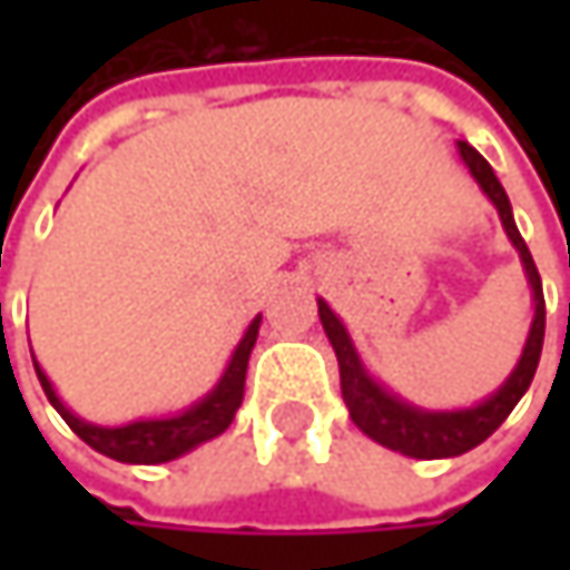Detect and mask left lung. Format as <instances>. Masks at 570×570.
<instances>
[{
	"mask_svg": "<svg viewBox=\"0 0 570 570\" xmlns=\"http://www.w3.org/2000/svg\"><path fill=\"white\" fill-rule=\"evenodd\" d=\"M459 158L469 168V174L475 177V184L482 187V194L495 204L502 227L512 240V247L521 257L524 277L531 286V303H534V316H531V330L524 340V350L514 363V370L509 373V380L492 393L489 399L465 405V409H422L412 405L402 396H396L390 386H383L360 360L343 320L330 309L326 299H316L320 306V323L326 330V340L336 353L340 363V390H343V402L350 409V419L380 445L402 452L409 459H452L462 455L475 445H482L518 405V399L528 393L538 360H541V343H544V293H541V277L538 267L528 254V244L521 240L518 227H514L512 204L509 194L502 187V180L495 177L492 165L469 145L459 141Z\"/></svg>",
	"mask_w": 570,
	"mask_h": 570,
	"instance_id": "left-lung-1",
	"label": "left lung"
}]
</instances>
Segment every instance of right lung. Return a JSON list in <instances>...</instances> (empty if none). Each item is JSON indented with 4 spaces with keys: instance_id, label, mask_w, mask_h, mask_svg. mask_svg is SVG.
Segmentation results:
<instances>
[{
    "instance_id": "obj_1",
    "label": "right lung",
    "mask_w": 570,
    "mask_h": 570,
    "mask_svg": "<svg viewBox=\"0 0 570 570\" xmlns=\"http://www.w3.org/2000/svg\"><path fill=\"white\" fill-rule=\"evenodd\" d=\"M261 333V313L250 320V326L244 330L237 350L230 353L217 386L200 396L197 402H190L187 409L174 412V415H161V419H135L125 425H95L78 419L61 399H58L52 380L46 376V370L36 363V376L46 390L49 402L56 405V412L68 422V429L88 442L95 452L115 459V462H128V465H158V462H171L180 459L184 452L217 439L237 415L240 402H244V380H247V363H250V350L257 343Z\"/></svg>"
}]
</instances>
